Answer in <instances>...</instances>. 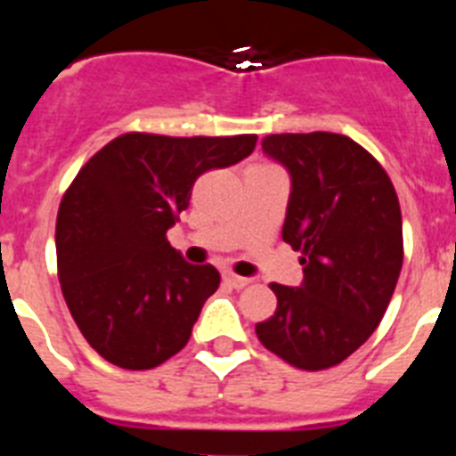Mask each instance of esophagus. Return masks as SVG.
Wrapping results in <instances>:
<instances>
[{"instance_id": "esophagus-1", "label": "esophagus", "mask_w": 456, "mask_h": 456, "mask_svg": "<svg viewBox=\"0 0 456 456\" xmlns=\"http://www.w3.org/2000/svg\"><path fill=\"white\" fill-rule=\"evenodd\" d=\"M224 281H225V283H228V285H232V288H235V289H241V288H247V285H248V283H251V278L237 276V273H231V272L225 273V276H224Z\"/></svg>"}]
</instances>
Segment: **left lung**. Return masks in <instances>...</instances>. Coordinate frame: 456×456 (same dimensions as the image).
Segmentation results:
<instances>
[{
  "mask_svg": "<svg viewBox=\"0 0 456 456\" xmlns=\"http://www.w3.org/2000/svg\"><path fill=\"white\" fill-rule=\"evenodd\" d=\"M263 151L292 175L283 240L301 253L304 285H269L276 313L256 333L292 368H333L372 336L400 278L397 191L384 167L345 134H269Z\"/></svg>",
  "mask_w": 456,
  "mask_h": 456,
  "instance_id": "obj_1",
  "label": "left lung"
}]
</instances>
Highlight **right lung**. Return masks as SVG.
<instances>
[{
    "instance_id": "add662e5",
    "label": "right lung",
    "mask_w": 456,
    "mask_h": 456,
    "mask_svg": "<svg viewBox=\"0 0 456 456\" xmlns=\"http://www.w3.org/2000/svg\"><path fill=\"white\" fill-rule=\"evenodd\" d=\"M256 141L125 132L79 168L56 216V269L72 320L104 361L151 370L187 345L221 276L184 263L167 231L199 175L237 164Z\"/></svg>"
}]
</instances>
